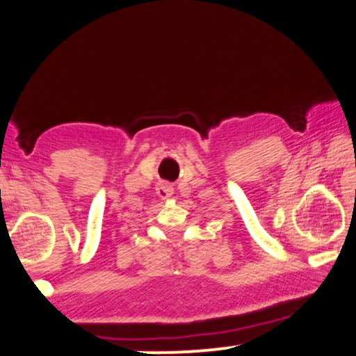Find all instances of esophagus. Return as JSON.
Returning a JSON list of instances; mask_svg holds the SVG:
<instances>
[{
	"label": "esophagus",
	"instance_id": "34e87169",
	"mask_svg": "<svg viewBox=\"0 0 356 356\" xmlns=\"http://www.w3.org/2000/svg\"><path fill=\"white\" fill-rule=\"evenodd\" d=\"M172 193H173V188H172V184H170V183H162L157 188V194L160 197H168Z\"/></svg>",
	"mask_w": 356,
	"mask_h": 356
}]
</instances>
